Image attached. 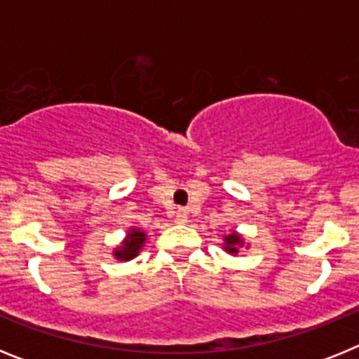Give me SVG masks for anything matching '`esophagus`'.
I'll list each match as a JSON object with an SVG mask.
<instances>
[{
  "label": "esophagus",
  "instance_id": "esophagus-1",
  "mask_svg": "<svg viewBox=\"0 0 359 359\" xmlns=\"http://www.w3.org/2000/svg\"><path fill=\"white\" fill-rule=\"evenodd\" d=\"M187 217H189V214H187L185 208H177V210H176V223H180V224L187 223Z\"/></svg>",
  "mask_w": 359,
  "mask_h": 359
}]
</instances>
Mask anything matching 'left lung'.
Here are the masks:
<instances>
[{
    "label": "left lung",
    "mask_w": 359,
    "mask_h": 359,
    "mask_svg": "<svg viewBox=\"0 0 359 359\" xmlns=\"http://www.w3.org/2000/svg\"><path fill=\"white\" fill-rule=\"evenodd\" d=\"M224 241H226V246H224V248H226V252H230V253H237V244L243 243L237 233H231V236L224 237Z\"/></svg>",
    "instance_id": "1"
}]
</instances>
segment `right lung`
<instances>
[{
    "label": "right lung",
    "mask_w": 359,
    "mask_h": 359,
    "mask_svg": "<svg viewBox=\"0 0 359 359\" xmlns=\"http://www.w3.org/2000/svg\"><path fill=\"white\" fill-rule=\"evenodd\" d=\"M145 241V233L140 230H133L128 236V241L123 243V246H120V250H116L115 257L120 261H131L133 257L138 255L142 244Z\"/></svg>",
    "instance_id": "obj_1"
}]
</instances>
